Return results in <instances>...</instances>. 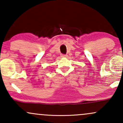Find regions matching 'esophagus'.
<instances>
[{
  "label": "esophagus",
  "instance_id": "obj_1",
  "mask_svg": "<svg viewBox=\"0 0 123 123\" xmlns=\"http://www.w3.org/2000/svg\"><path fill=\"white\" fill-rule=\"evenodd\" d=\"M67 55L66 54H62L61 55V57H62V58H66V57H67Z\"/></svg>",
  "mask_w": 123,
  "mask_h": 123
}]
</instances>
